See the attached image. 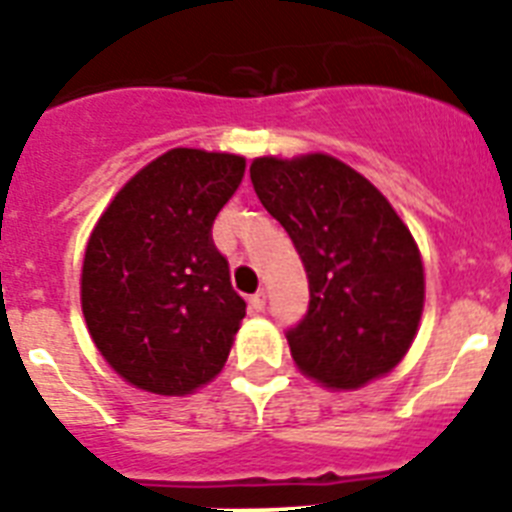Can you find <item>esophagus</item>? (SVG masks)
<instances>
[{
    "label": "esophagus",
    "mask_w": 512,
    "mask_h": 512,
    "mask_svg": "<svg viewBox=\"0 0 512 512\" xmlns=\"http://www.w3.org/2000/svg\"><path fill=\"white\" fill-rule=\"evenodd\" d=\"M249 307L255 309V312H263V309H265V291H255V294L249 296Z\"/></svg>",
    "instance_id": "1"
}]
</instances>
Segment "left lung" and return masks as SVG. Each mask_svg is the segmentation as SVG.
Wrapping results in <instances>:
<instances>
[{
    "label": "left lung",
    "mask_w": 512,
    "mask_h": 512,
    "mask_svg": "<svg viewBox=\"0 0 512 512\" xmlns=\"http://www.w3.org/2000/svg\"><path fill=\"white\" fill-rule=\"evenodd\" d=\"M249 179L302 257L309 307L286 330L296 367L328 388L385 375L414 341L424 268L411 231L362 174L336 158H257Z\"/></svg>",
    "instance_id": "8db88e82"
}]
</instances>
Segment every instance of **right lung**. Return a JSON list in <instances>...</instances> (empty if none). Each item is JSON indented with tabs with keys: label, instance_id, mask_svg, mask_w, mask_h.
I'll use <instances>...</instances> for the list:
<instances>
[{
	"label": "right lung",
	"instance_id": "obj_1",
	"mask_svg": "<svg viewBox=\"0 0 512 512\" xmlns=\"http://www.w3.org/2000/svg\"><path fill=\"white\" fill-rule=\"evenodd\" d=\"M244 158L174 148L114 197L90 234L83 315L103 359L137 388L184 395L221 372L247 302L213 221Z\"/></svg>",
	"mask_w": 512,
	"mask_h": 512
}]
</instances>
